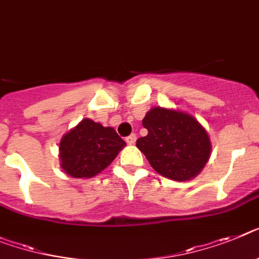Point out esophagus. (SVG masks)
Returning a JSON list of instances; mask_svg holds the SVG:
<instances>
[{
    "instance_id": "34e87169",
    "label": "esophagus",
    "mask_w": 259,
    "mask_h": 259,
    "mask_svg": "<svg viewBox=\"0 0 259 259\" xmlns=\"http://www.w3.org/2000/svg\"><path fill=\"white\" fill-rule=\"evenodd\" d=\"M137 141V136L136 134H130L129 137H126V142L129 143V145H134Z\"/></svg>"
}]
</instances>
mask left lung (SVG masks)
Masks as SVG:
<instances>
[{
    "mask_svg": "<svg viewBox=\"0 0 259 259\" xmlns=\"http://www.w3.org/2000/svg\"><path fill=\"white\" fill-rule=\"evenodd\" d=\"M147 136L137 140L154 170L162 177L187 182L199 175L210 156V140L195 117L156 106L142 119Z\"/></svg>",
    "mask_w": 259,
    "mask_h": 259,
    "instance_id": "1",
    "label": "left lung"
}]
</instances>
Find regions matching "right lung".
Returning a JSON list of instances; mask_svg holds the SVG:
<instances>
[{
	"label": "right lung",
	"mask_w": 259,
	"mask_h": 259,
	"mask_svg": "<svg viewBox=\"0 0 259 259\" xmlns=\"http://www.w3.org/2000/svg\"><path fill=\"white\" fill-rule=\"evenodd\" d=\"M125 145L113 127L84 118L63 136L60 166L69 177L93 178L109 166Z\"/></svg>",
	"instance_id": "right-lung-1"
}]
</instances>
